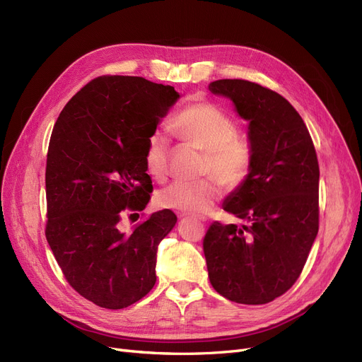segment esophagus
Here are the masks:
<instances>
[{"label": "esophagus", "mask_w": 362, "mask_h": 362, "mask_svg": "<svg viewBox=\"0 0 362 362\" xmlns=\"http://www.w3.org/2000/svg\"><path fill=\"white\" fill-rule=\"evenodd\" d=\"M181 216H182V215H181ZM194 220H197L199 223H205V221H206L205 216H194Z\"/></svg>", "instance_id": "esophagus-1"}]
</instances>
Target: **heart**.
Segmentation results:
<instances>
[{
    "instance_id": "heart-1",
    "label": "heart",
    "mask_w": 362,
    "mask_h": 362,
    "mask_svg": "<svg viewBox=\"0 0 362 362\" xmlns=\"http://www.w3.org/2000/svg\"><path fill=\"white\" fill-rule=\"evenodd\" d=\"M170 129L181 142L204 151L202 175L215 177L227 190L239 189L250 178L254 163L251 142L238 131L233 115L221 107L206 99L197 100L172 119ZM169 156L168 136L160 131H153L144 148V165L153 180H166ZM215 180L173 182L157 193V205L182 214H206L221 196Z\"/></svg>"
}]
</instances>
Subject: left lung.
Masks as SVG:
<instances>
[{
	"mask_svg": "<svg viewBox=\"0 0 362 362\" xmlns=\"http://www.w3.org/2000/svg\"><path fill=\"white\" fill-rule=\"evenodd\" d=\"M250 122L251 175L224 202L242 226L214 221L204 238L214 290L266 305L296 284L320 228V165L308 127L274 90L239 78L209 83Z\"/></svg>",
	"mask_w": 362,
	"mask_h": 362,
	"instance_id": "1",
	"label": "left lung"
}]
</instances>
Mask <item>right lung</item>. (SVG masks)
Here are the masks:
<instances>
[{
    "label": "right lung",
    "mask_w": 362,
    "mask_h": 362,
    "mask_svg": "<svg viewBox=\"0 0 362 362\" xmlns=\"http://www.w3.org/2000/svg\"><path fill=\"white\" fill-rule=\"evenodd\" d=\"M178 98L172 86L142 77L100 76L69 99L54 123L46 239L66 282L99 308L131 306L156 284L157 245L177 215L154 212L129 233L120 221L148 204L146 139Z\"/></svg>",
    "instance_id": "add662e5"
}]
</instances>
